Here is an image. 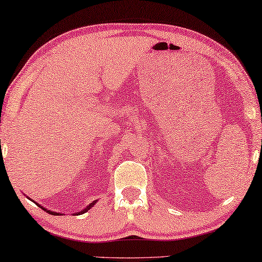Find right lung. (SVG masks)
<instances>
[{"instance_id": "1", "label": "right lung", "mask_w": 262, "mask_h": 262, "mask_svg": "<svg viewBox=\"0 0 262 262\" xmlns=\"http://www.w3.org/2000/svg\"><path fill=\"white\" fill-rule=\"evenodd\" d=\"M34 203H36V202H34ZM95 203H96V201H94V202H93V203H91V204H89L87 208H85V209H83V210H81V211H80V212H76V213H75V215H82V213H84V212H87V211H88V210H89V209H91V208L93 207V205H95ZM36 204H37V203H36ZM39 207H40V208H41L42 210H45V211H46V212H49V213H50V215H59V212H54V211H51V210H47V209H45L44 207H41V205H39Z\"/></svg>"}]
</instances>
